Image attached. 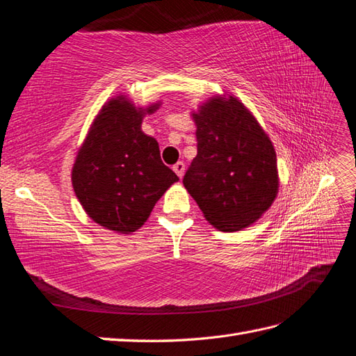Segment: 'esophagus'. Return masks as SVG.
<instances>
[{
	"label": "esophagus",
	"mask_w": 356,
	"mask_h": 356,
	"mask_svg": "<svg viewBox=\"0 0 356 356\" xmlns=\"http://www.w3.org/2000/svg\"><path fill=\"white\" fill-rule=\"evenodd\" d=\"M184 169H186V164L183 161H178L177 164H173V172H175L179 178H183Z\"/></svg>",
	"instance_id": "esophagus-1"
}]
</instances>
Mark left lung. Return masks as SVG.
Listing matches in <instances>:
<instances>
[{"mask_svg": "<svg viewBox=\"0 0 356 356\" xmlns=\"http://www.w3.org/2000/svg\"><path fill=\"white\" fill-rule=\"evenodd\" d=\"M193 118L198 154L183 184L213 227L242 230L262 216L277 195L274 146L233 96L211 97Z\"/></svg>", "mask_w": 356, "mask_h": 356, "instance_id": "obj_1", "label": "left lung"}]
</instances>
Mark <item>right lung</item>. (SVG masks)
Instances as JSON below:
<instances>
[{
  "mask_svg": "<svg viewBox=\"0 0 356 356\" xmlns=\"http://www.w3.org/2000/svg\"><path fill=\"white\" fill-rule=\"evenodd\" d=\"M128 99L109 100L94 120L71 173L79 202L94 222L132 233L146 222L154 205L178 181L161 161L156 140L141 131L143 115Z\"/></svg>",
  "mask_w": 356,
  "mask_h": 356,
  "instance_id": "obj_1",
  "label": "right lung"
}]
</instances>
